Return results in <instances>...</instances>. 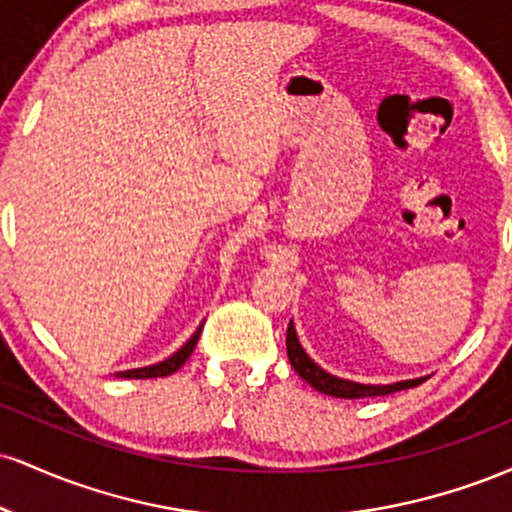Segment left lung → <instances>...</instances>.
Listing matches in <instances>:
<instances>
[{"instance_id": "1", "label": "left lung", "mask_w": 512, "mask_h": 512, "mask_svg": "<svg viewBox=\"0 0 512 512\" xmlns=\"http://www.w3.org/2000/svg\"><path fill=\"white\" fill-rule=\"evenodd\" d=\"M286 351H289V361L293 370L315 387V390L325 392V395L332 397H344V399H361V397H378V395H390V392H399L407 390V387H416L424 383L426 378H416V380H404V383H395V385H361V383H351V380H342L334 378V375L322 370L317 363L303 351L301 342H298L296 330H293V322H289V330H286Z\"/></svg>"}]
</instances>
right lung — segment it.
I'll return each mask as SVG.
<instances>
[{
  "label": "right lung",
  "mask_w": 512,
  "mask_h": 512,
  "mask_svg": "<svg viewBox=\"0 0 512 512\" xmlns=\"http://www.w3.org/2000/svg\"><path fill=\"white\" fill-rule=\"evenodd\" d=\"M202 327L199 325V330L192 334L190 339H187V344L182 346V349L175 351L173 356L166 358V361L156 363V366H146V368H134V370H122V373H117V378H139V380H146V378H163V375H170L175 373V370L185 366L187 358L192 356V351H195V346L199 342V334H202Z\"/></svg>",
  "instance_id": "add662e5"
}]
</instances>
